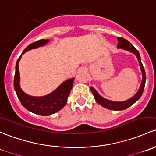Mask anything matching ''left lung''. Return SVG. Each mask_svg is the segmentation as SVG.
Wrapping results in <instances>:
<instances>
[{
    "label": "left lung",
    "instance_id": "1",
    "mask_svg": "<svg viewBox=\"0 0 156 156\" xmlns=\"http://www.w3.org/2000/svg\"><path fill=\"white\" fill-rule=\"evenodd\" d=\"M117 40H118V45H117V48L118 49H122L123 50L128 51V52H131V53H133L137 57L138 62H139L141 72H142V82H141V84L140 86L139 89H138L137 93L133 97L128 99V100L124 101H110L103 98L91 86L90 87V89H91V92H92L96 101L100 105H101L102 107L112 110H123L128 108L129 107H131V105H133L141 97L143 92H144V86H145L146 83V73L144 66H143L142 62H141V58L140 56L139 52L136 49V48L134 46H132V44L129 41L124 39V38L117 37Z\"/></svg>",
    "mask_w": 156,
    "mask_h": 156
}]
</instances>
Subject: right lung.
<instances>
[{
  "label": "right lung",
  "instance_id": "1",
  "mask_svg": "<svg viewBox=\"0 0 156 156\" xmlns=\"http://www.w3.org/2000/svg\"><path fill=\"white\" fill-rule=\"evenodd\" d=\"M49 42V39H42L27 46L19 58L16 65V73L14 77V89L18 98L22 106L28 111L41 115H49L62 110L67 102V98L73 87L74 78L65 80L53 91L44 96H31L22 91L20 87V74H19V63L22 55L33 49H37L45 46Z\"/></svg>",
  "mask_w": 156,
  "mask_h": 156
}]
</instances>
